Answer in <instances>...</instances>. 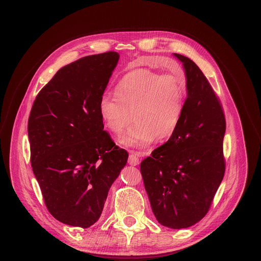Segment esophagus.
<instances>
[{
	"mask_svg": "<svg viewBox=\"0 0 261 261\" xmlns=\"http://www.w3.org/2000/svg\"><path fill=\"white\" fill-rule=\"evenodd\" d=\"M128 163L129 165L131 166H138L140 164V159H139V155L136 153H132L129 155V160H128Z\"/></svg>",
	"mask_w": 261,
	"mask_h": 261,
	"instance_id": "obj_1",
	"label": "esophagus"
}]
</instances>
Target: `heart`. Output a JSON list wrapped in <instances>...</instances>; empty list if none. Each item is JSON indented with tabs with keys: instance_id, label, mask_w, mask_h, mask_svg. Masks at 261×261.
I'll use <instances>...</instances> for the list:
<instances>
[{
	"instance_id": "obj_1",
	"label": "heart",
	"mask_w": 261,
	"mask_h": 261,
	"mask_svg": "<svg viewBox=\"0 0 261 261\" xmlns=\"http://www.w3.org/2000/svg\"><path fill=\"white\" fill-rule=\"evenodd\" d=\"M115 97L102 95L98 112L105 126L120 136L133 121L136 123L122 144L144 148L155 138L165 139L179 126L186 98L184 79L140 68L123 76L115 87Z\"/></svg>"
}]
</instances>
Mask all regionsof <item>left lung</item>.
<instances>
[{"mask_svg":"<svg viewBox=\"0 0 261 261\" xmlns=\"http://www.w3.org/2000/svg\"><path fill=\"white\" fill-rule=\"evenodd\" d=\"M187 97L170 139L141 163L145 189L159 223L187 228L207 214L225 171V117L206 77L180 54Z\"/></svg>","mask_w":261,"mask_h":261,"instance_id":"1","label":"left lung"}]
</instances>
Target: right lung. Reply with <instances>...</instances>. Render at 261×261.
Listing matches in <instances>:
<instances>
[{
	"label": "right lung",
	"instance_id": "1",
	"mask_svg": "<svg viewBox=\"0 0 261 261\" xmlns=\"http://www.w3.org/2000/svg\"><path fill=\"white\" fill-rule=\"evenodd\" d=\"M119 54L92 55L67 64L39 92L29 118L31 162L48 212L87 228L98 220L128 152L103 131L100 97Z\"/></svg>",
	"mask_w": 261,
	"mask_h": 261
}]
</instances>
